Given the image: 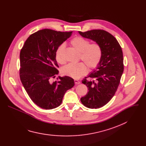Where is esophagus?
Here are the masks:
<instances>
[{
  "instance_id": "obj_1",
  "label": "esophagus",
  "mask_w": 146,
  "mask_h": 146,
  "mask_svg": "<svg viewBox=\"0 0 146 146\" xmlns=\"http://www.w3.org/2000/svg\"><path fill=\"white\" fill-rule=\"evenodd\" d=\"M74 83L76 84H80V81L77 80H74Z\"/></svg>"
}]
</instances>
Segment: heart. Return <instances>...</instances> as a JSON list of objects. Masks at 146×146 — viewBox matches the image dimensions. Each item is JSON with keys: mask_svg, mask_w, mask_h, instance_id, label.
I'll return each instance as SVG.
<instances>
[{"mask_svg": "<svg viewBox=\"0 0 146 146\" xmlns=\"http://www.w3.org/2000/svg\"><path fill=\"white\" fill-rule=\"evenodd\" d=\"M72 47L80 52V58L84 61L90 69H95L101 59L102 51L100 46L96 43L90 44V41L80 36L73 38L70 41ZM65 48L64 44H60L56 50L55 58L58 63L64 64L65 60L62 57V52ZM82 62L69 64L62 69L64 75L73 78H78L87 72V67Z\"/></svg>", "mask_w": 146, "mask_h": 146, "instance_id": "1", "label": "heart"}]
</instances>
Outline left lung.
<instances>
[{
	"label": "left lung",
	"mask_w": 146,
	"mask_h": 146,
	"mask_svg": "<svg viewBox=\"0 0 146 146\" xmlns=\"http://www.w3.org/2000/svg\"><path fill=\"white\" fill-rule=\"evenodd\" d=\"M78 33L95 41L102 49L98 65L87 76L91 80L86 77L82 81L88 92L80 99L86 107L98 109L106 105L118 88L123 72L122 51L116 38L105 31L96 29Z\"/></svg>",
	"instance_id": "8db88e82"
}]
</instances>
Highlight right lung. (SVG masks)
<instances>
[{"instance_id": "obj_1", "label": "right lung", "mask_w": 146, "mask_h": 146, "mask_svg": "<svg viewBox=\"0 0 146 146\" xmlns=\"http://www.w3.org/2000/svg\"><path fill=\"white\" fill-rule=\"evenodd\" d=\"M72 33L38 31L27 38L21 50V81L31 100L41 108L58 107L66 91L74 86V80L69 76H59L58 81H50L59 73L56 50Z\"/></svg>"}]
</instances>
